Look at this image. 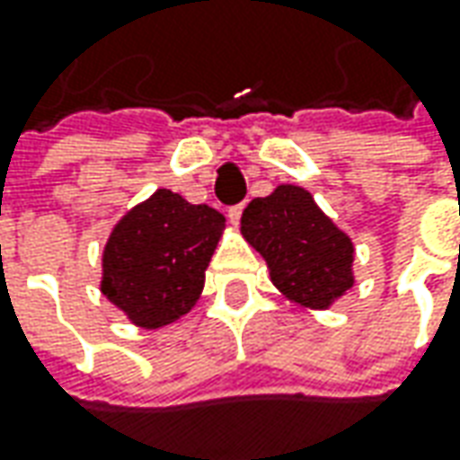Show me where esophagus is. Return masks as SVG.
I'll return each instance as SVG.
<instances>
[{
  "mask_svg": "<svg viewBox=\"0 0 460 460\" xmlns=\"http://www.w3.org/2000/svg\"><path fill=\"white\" fill-rule=\"evenodd\" d=\"M242 214H244V203H236V206H231V208H229V221H231V224H239Z\"/></svg>",
  "mask_w": 460,
  "mask_h": 460,
  "instance_id": "34e87169",
  "label": "esophagus"
}]
</instances>
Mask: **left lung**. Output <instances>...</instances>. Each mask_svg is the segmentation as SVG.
<instances>
[{
    "label": "left lung",
    "mask_w": 460,
    "mask_h": 460,
    "mask_svg": "<svg viewBox=\"0 0 460 460\" xmlns=\"http://www.w3.org/2000/svg\"><path fill=\"white\" fill-rule=\"evenodd\" d=\"M242 234L267 260L272 282L300 305L325 308L354 285L351 239L297 185L252 200Z\"/></svg>",
    "instance_id": "1"
}]
</instances>
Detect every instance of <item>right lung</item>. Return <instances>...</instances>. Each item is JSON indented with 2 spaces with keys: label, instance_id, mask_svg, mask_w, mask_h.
Wrapping results in <instances>:
<instances>
[{
  "label": "right lung",
  "instance_id": "obj_1",
  "mask_svg": "<svg viewBox=\"0 0 460 460\" xmlns=\"http://www.w3.org/2000/svg\"><path fill=\"white\" fill-rule=\"evenodd\" d=\"M224 216L157 190L114 229L103 252V295L145 328L172 323L199 300Z\"/></svg>",
  "mask_w": 460,
  "mask_h": 460
}]
</instances>
